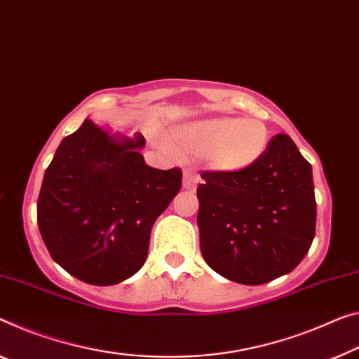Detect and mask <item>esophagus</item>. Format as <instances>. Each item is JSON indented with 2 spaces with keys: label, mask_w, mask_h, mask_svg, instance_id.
I'll return each instance as SVG.
<instances>
[{
  "label": "esophagus",
  "mask_w": 359,
  "mask_h": 359,
  "mask_svg": "<svg viewBox=\"0 0 359 359\" xmlns=\"http://www.w3.org/2000/svg\"><path fill=\"white\" fill-rule=\"evenodd\" d=\"M198 183V175L194 170H186L183 175V187L187 191H196V186Z\"/></svg>",
  "instance_id": "obj_1"
}]
</instances>
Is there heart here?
<instances>
[{
    "instance_id": "1",
    "label": "heart",
    "mask_w": 359,
    "mask_h": 359,
    "mask_svg": "<svg viewBox=\"0 0 359 359\" xmlns=\"http://www.w3.org/2000/svg\"><path fill=\"white\" fill-rule=\"evenodd\" d=\"M175 140L181 151L205 156L217 172L241 173L253 167L266 152L269 131L255 118L210 117L178 126Z\"/></svg>"
}]
</instances>
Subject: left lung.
<instances>
[{
    "mask_svg": "<svg viewBox=\"0 0 359 359\" xmlns=\"http://www.w3.org/2000/svg\"><path fill=\"white\" fill-rule=\"evenodd\" d=\"M197 226L203 260L234 283L260 285L290 273L316 229L311 165L287 135L241 173L203 172Z\"/></svg>",
    "mask_w": 359,
    "mask_h": 359,
    "instance_id": "obj_1",
    "label": "left lung"
}]
</instances>
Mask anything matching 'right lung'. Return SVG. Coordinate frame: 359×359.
Returning <instances> with one entry per match:
<instances>
[{
  "instance_id": "1",
  "label": "right lung",
  "mask_w": 359,
  "mask_h": 359,
  "mask_svg": "<svg viewBox=\"0 0 359 359\" xmlns=\"http://www.w3.org/2000/svg\"><path fill=\"white\" fill-rule=\"evenodd\" d=\"M144 146L141 133L110 135L86 118L46 168L38 228L53 260L86 284L140 271L154 223L181 189V170L149 167Z\"/></svg>"
}]
</instances>
